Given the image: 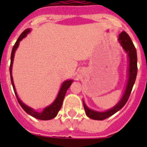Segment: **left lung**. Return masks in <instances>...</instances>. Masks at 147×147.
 Returning <instances> with one entry per match:
<instances>
[{
	"mask_svg": "<svg viewBox=\"0 0 147 147\" xmlns=\"http://www.w3.org/2000/svg\"><path fill=\"white\" fill-rule=\"evenodd\" d=\"M118 41L123 47V49L125 50L126 53H127L128 58H129L128 81L127 83V86H126L125 92L123 93V96L120 101L114 107H112L111 109L106 111L105 112L95 111L94 110L89 109L83 100V105H84V108H85V114L88 117L93 119V120L102 121V120H105V119L112 116L116 112L120 111L127 101L130 93H131V91H132L133 86L134 85L135 81H136L137 74V55L136 48H135L134 45L133 43L132 40L129 35L124 31L120 33Z\"/></svg>",
	"mask_w": 147,
	"mask_h": 147,
	"instance_id": "obj_1",
	"label": "left lung"
}]
</instances>
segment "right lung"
<instances>
[{
  "label": "right lung",
  "mask_w": 147,
  "mask_h": 147,
  "mask_svg": "<svg viewBox=\"0 0 147 147\" xmlns=\"http://www.w3.org/2000/svg\"><path fill=\"white\" fill-rule=\"evenodd\" d=\"M30 32V29H26L25 30L21 33V35L20 36L19 38L17 39V42H15L14 46L13 47L12 52H11V55H10V79H11V83H12L13 88L14 90V93L16 94V97L17 98V100L19 102L20 105L21 106L22 108L28 114L31 115L33 117H35L39 120H42V121H47V120H51V119L54 118L55 117H56L58 112L59 111V110L62 107V102H63V99L65 98V93H66L67 90L69 89V88L70 87V85H71V83L73 82V80H67L65 81L63 84L61 86V88L59 90V92L58 94L57 97L55 98V100L49 106L45 107L44 110L42 112H37L35 110L33 109L32 107H28L27 105L22 102L21 100H20V98H18V95L17 94L16 89H15L14 84H13V76H12V65L13 62V58H14V53L15 51L17 50V47L19 46L20 42L21 41L24 37H26V36Z\"/></svg>",
  "instance_id": "obj_1"
}]
</instances>
